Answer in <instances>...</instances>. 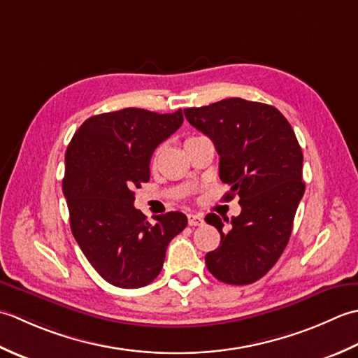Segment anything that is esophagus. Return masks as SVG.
I'll return each mask as SVG.
<instances>
[{"label": "esophagus", "instance_id": "34e87169", "mask_svg": "<svg viewBox=\"0 0 358 358\" xmlns=\"http://www.w3.org/2000/svg\"><path fill=\"white\" fill-rule=\"evenodd\" d=\"M203 224V217L202 215H188V225H192V227H198V225Z\"/></svg>", "mask_w": 358, "mask_h": 358}]
</instances>
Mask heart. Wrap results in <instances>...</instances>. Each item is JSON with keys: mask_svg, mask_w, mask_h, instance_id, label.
I'll return each instance as SVG.
<instances>
[{"mask_svg": "<svg viewBox=\"0 0 358 358\" xmlns=\"http://www.w3.org/2000/svg\"><path fill=\"white\" fill-rule=\"evenodd\" d=\"M194 137H198V136H193V137H188V138H187V141H189V138H194ZM187 141H185V142H187Z\"/></svg>", "mask_w": 358, "mask_h": 358, "instance_id": "b5f03b06", "label": "heart"}]
</instances>
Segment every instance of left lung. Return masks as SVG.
I'll return each mask as SVG.
<instances>
[{"instance_id":"obj_1","label":"left lung","mask_w":358,"mask_h":358,"mask_svg":"<svg viewBox=\"0 0 358 358\" xmlns=\"http://www.w3.org/2000/svg\"><path fill=\"white\" fill-rule=\"evenodd\" d=\"M184 114L215 143L220 178L230 185L225 199L239 196L241 215L224 220L229 231L220 216H206L221 233L220 247L206 255L207 268L235 286L258 281L286 249L304 194L300 143L278 109L258 101L233 97Z\"/></svg>"}]
</instances>
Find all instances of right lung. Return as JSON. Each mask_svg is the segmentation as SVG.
I'll use <instances>...</instances> for the list:
<instances>
[{
	"instance_id": "1",
	"label": "right lung",
	"mask_w": 358,
	"mask_h": 358,
	"mask_svg": "<svg viewBox=\"0 0 358 358\" xmlns=\"http://www.w3.org/2000/svg\"><path fill=\"white\" fill-rule=\"evenodd\" d=\"M182 122V109L159 114L125 108L92 115L66 150L63 193L72 235L113 286L150 284L162 271L170 241L187 227L180 211L155 216L151 224L134 208V188L150 180L152 152Z\"/></svg>"
}]
</instances>
